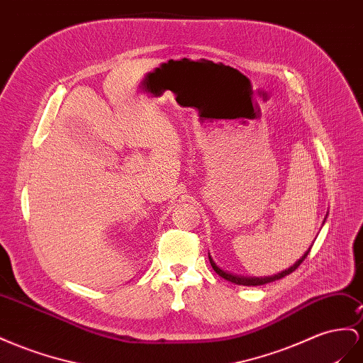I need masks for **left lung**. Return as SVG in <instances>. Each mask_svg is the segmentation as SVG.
Listing matches in <instances>:
<instances>
[{"label": "left lung", "instance_id": "left-lung-1", "mask_svg": "<svg viewBox=\"0 0 363 363\" xmlns=\"http://www.w3.org/2000/svg\"><path fill=\"white\" fill-rule=\"evenodd\" d=\"M324 223H325V220H324ZM310 249L311 247H308V250L302 255V257L293 264L291 267H289V269H286V270H282L281 273H278V275H272V277H264V278H252V277H241V275H233V273H229V272H226V270H223V269H220L217 264H215V261L212 259V257L209 255V261H211V266H212V269L218 273V275L221 277V278H224L226 281H230V282H233V284H237V286H262V284H269V282H273V281H277V279H281V278H284V277H287V275H290L291 272H295L299 266H301V262L306 259V257L308 255V252H310Z\"/></svg>", "mask_w": 363, "mask_h": 363}]
</instances>
